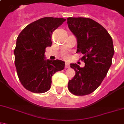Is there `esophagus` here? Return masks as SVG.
<instances>
[{"label": "esophagus", "instance_id": "esophagus-1", "mask_svg": "<svg viewBox=\"0 0 124 124\" xmlns=\"http://www.w3.org/2000/svg\"><path fill=\"white\" fill-rule=\"evenodd\" d=\"M70 67V65L69 63H65V69H69Z\"/></svg>", "mask_w": 124, "mask_h": 124}]
</instances>
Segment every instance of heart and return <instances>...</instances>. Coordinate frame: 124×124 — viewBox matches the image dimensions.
Listing matches in <instances>:
<instances>
[{
  "instance_id": "b5f03b06",
  "label": "heart",
  "mask_w": 124,
  "mask_h": 124,
  "mask_svg": "<svg viewBox=\"0 0 124 124\" xmlns=\"http://www.w3.org/2000/svg\"><path fill=\"white\" fill-rule=\"evenodd\" d=\"M62 57H63V59H67L69 58V55H68L67 54H66V53H64L62 54Z\"/></svg>"
}]
</instances>
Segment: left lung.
Returning <instances> with one entry per match:
<instances>
[{"label": "left lung", "instance_id": "obj_1", "mask_svg": "<svg viewBox=\"0 0 124 124\" xmlns=\"http://www.w3.org/2000/svg\"><path fill=\"white\" fill-rule=\"evenodd\" d=\"M67 24L77 39L76 53L83 54L80 59L85 63L83 68L70 65L76 74L69 81L68 89L75 95H86L101 85L107 74L114 54L113 42L107 31L92 19L69 17Z\"/></svg>", "mask_w": 124, "mask_h": 124}]
</instances>
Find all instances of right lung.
<instances>
[{
    "label": "right lung",
    "mask_w": 124,
    "mask_h": 124,
    "mask_svg": "<svg viewBox=\"0 0 124 124\" xmlns=\"http://www.w3.org/2000/svg\"><path fill=\"white\" fill-rule=\"evenodd\" d=\"M66 19L52 17L39 19L26 26L17 38L15 65L26 90L42 93L50 90L53 74L65 68L61 60L44 59L46 48L52 46V35Z\"/></svg>",
    "instance_id": "right-lung-1"
}]
</instances>
